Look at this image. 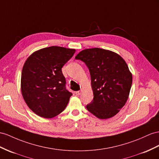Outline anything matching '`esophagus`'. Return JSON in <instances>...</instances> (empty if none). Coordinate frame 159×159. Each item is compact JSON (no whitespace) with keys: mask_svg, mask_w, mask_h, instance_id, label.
<instances>
[{"mask_svg":"<svg viewBox=\"0 0 159 159\" xmlns=\"http://www.w3.org/2000/svg\"><path fill=\"white\" fill-rule=\"evenodd\" d=\"M80 93H81V91H76L75 92V94L76 95H80Z\"/></svg>","mask_w":159,"mask_h":159,"instance_id":"34e87169","label":"esophagus"}]
</instances>
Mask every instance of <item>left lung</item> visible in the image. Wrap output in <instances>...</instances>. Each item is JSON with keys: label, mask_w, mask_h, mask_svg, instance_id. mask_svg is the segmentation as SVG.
I'll return each instance as SVG.
<instances>
[{"label": "left lung", "mask_w": 159, "mask_h": 159, "mask_svg": "<svg viewBox=\"0 0 159 159\" xmlns=\"http://www.w3.org/2000/svg\"><path fill=\"white\" fill-rule=\"evenodd\" d=\"M90 72L93 99L87 109L99 119L116 116L128 99L132 75L125 60L116 53L98 48L85 49L75 57Z\"/></svg>", "instance_id": "8db88e82"}]
</instances>
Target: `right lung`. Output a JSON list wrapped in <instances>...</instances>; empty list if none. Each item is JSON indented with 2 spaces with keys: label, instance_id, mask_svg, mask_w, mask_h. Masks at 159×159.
<instances>
[{
  "label": "right lung",
  "instance_id": "1",
  "mask_svg": "<svg viewBox=\"0 0 159 159\" xmlns=\"http://www.w3.org/2000/svg\"><path fill=\"white\" fill-rule=\"evenodd\" d=\"M75 51L51 46L34 52L25 61L21 73V93L35 114L52 118L66 108L72 94L66 90L62 68Z\"/></svg>",
  "mask_w": 159,
  "mask_h": 159
}]
</instances>
